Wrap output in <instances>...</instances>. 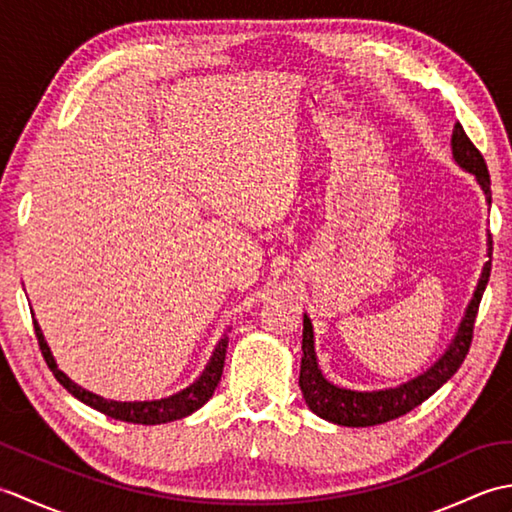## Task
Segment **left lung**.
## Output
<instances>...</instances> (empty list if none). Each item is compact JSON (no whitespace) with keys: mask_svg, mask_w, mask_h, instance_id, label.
I'll list each match as a JSON object with an SVG mask.
<instances>
[{"mask_svg":"<svg viewBox=\"0 0 512 512\" xmlns=\"http://www.w3.org/2000/svg\"><path fill=\"white\" fill-rule=\"evenodd\" d=\"M451 154L455 165L471 173L475 182L486 198V204H491V176H488L486 162L480 151L464 134L462 125L458 123L453 127L451 136ZM493 255V239L486 237V257ZM491 277V259L484 264L482 275L477 279V286L473 290V297L469 306L464 310V317L455 330L447 350L433 363L427 372L418 374L416 378L400 383L396 387L387 389H347L341 385H334L332 380L323 376L319 367L317 352H314V332L308 314H303V339H301V372H299V387L301 394L306 398V405L312 413L319 418L341 424V427H374V424H383L387 420H394L398 416H405L413 407L422 405L431 394L447 383V380L458 372L464 363L466 354H469L471 339H473V325L477 317V308H480L482 295Z\"/></svg>","mask_w":512,"mask_h":512,"instance_id":"8db88e82","label":"left lung"}]
</instances>
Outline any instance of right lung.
Masks as SVG:
<instances>
[{
  "label": "right lung",
  "instance_id": "right-lung-1",
  "mask_svg": "<svg viewBox=\"0 0 512 512\" xmlns=\"http://www.w3.org/2000/svg\"><path fill=\"white\" fill-rule=\"evenodd\" d=\"M35 332H37V341L41 347V354L46 358V363L50 367V372L54 374V378L59 380V383L70 391V394L85 402V405L105 413V416H110L114 420H123V422H134V424H162V422H171V420H180V418H187L191 416L193 411H198L206 400L213 396V391L220 383L222 378V369H224V358H226V347H228V328L222 339L217 341L215 350L209 358V363L202 369V374L193 380L189 387H184L176 394H171L167 398H158V400H110V398H103L99 394H94V391L83 389L81 385H76L72 378L65 376L57 361H54V356L50 352V347L43 339V332L39 328V323L35 321Z\"/></svg>",
  "mask_w": 512,
  "mask_h": 512
}]
</instances>
